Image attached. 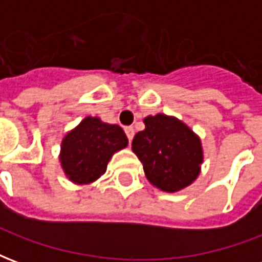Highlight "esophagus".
I'll return each instance as SVG.
<instances>
[{
	"mask_svg": "<svg viewBox=\"0 0 262 262\" xmlns=\"http://www.w3.org/2000/svg\"><path fill=\"white\" fill-rule=\"evenodd\" d=\"M125 133L126 136H127V139H129V142H132V139L135 136V129H133L132 126H127V127H125Z\"/></svg>",
	"mask_w": 262,
	"mask_h": 262,
	"instance_id": "1",
	"label": "esophagus"
}]
</instances>
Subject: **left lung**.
Instances as JSON below:
<instances>
[{"mask_svg": "<svg viewBox=\"0 0 262 262\" xmlns=\"http://www.w3.org/2000/svg\"><path fill=\"white\" fill-rule=\"evenodd\" d=\"M132 150L143 164L148 182L164 192H178L199 176L203 148L196 133L174 116L157 114L144 118Z\"/></svg>", "mask_w": 262, "mask_h": 262, "instance_id": "obj_1", "label": "left lung"}]
</instances>
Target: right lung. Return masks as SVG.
<instances>
[{
  "mask_svg": "<svg viewBox=\"0 0 262 262\" xmlns=\"http://www.w3.org/2000/svg\"><path fill=\"white\" fill-rule=\"evenodd\" d=\"M126 146L127 137L120 126L86 116L63 137L60 164L73 184L88 185L105 174L109 160Z\"/></svg>",
  "mask_w": 262,
  "mask_h": 262,
  "instance_id": "add662e5",
  "label": "right lung"
}]
</instances>
